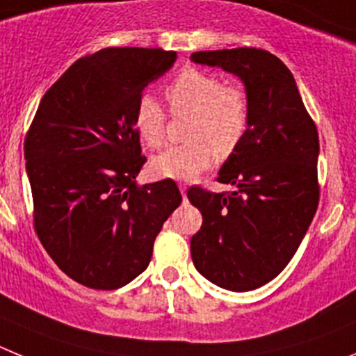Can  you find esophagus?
<instances>
[{
    "instance_id": "34e87169",
    "label": "esophagus",
    "mask_w": 356,
    "mask_h": 356,
    "mask_svg": "<svg viewBox=\"0 0 356 356\" xmlns=\"http://www.w3.org/2000/svg\"><path fill=\"white\" fill-rule=\"evenodd\" d=\"M179 190H181L182 198H184V202H186V190H188V188H186V184H179Z\"/></svg>"
}]
</instances>
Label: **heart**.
Returning <instances> with one entry per match:
<instances>
[{
    "label": "heart",
    "mask_w": 356,
    "mask_h": 356,
    "mask_svg": "<svg viewBox=\"0 0 356 356\" xmlns=\"http://www.w3.org/2000/svg\"><path fill=\"white\" fill-rule=\"evenodd\" d=\"M166 99L175 117H191L186 140L152 159V170L161 177L188 181L204 172L214 156L225 158L238 149L248 129L250 102L241 86L225 85L213 72L186 69L166 86ZM134 129L149 147H161L166 138L165 111L145 94L134 108Z\"/></svg>",
    "instance_id": "b5f03b06"
}]
</instances>
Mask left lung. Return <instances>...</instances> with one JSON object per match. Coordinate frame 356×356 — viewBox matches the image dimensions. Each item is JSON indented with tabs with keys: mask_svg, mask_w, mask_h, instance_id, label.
Instances as JSON below:
<instances>
[{
	"mask_svg": "<svg viewBox=\"0 0 356 356\" xmlns=\"http://www.w3.org/2000/svg\"><path fill=\"white\" fill-rule=\"evenodd\" d=\"M191 62L238 76L250 102L248 129L218 172V181L236 190H188L204 220L191 238V259L218 287L257 289L293 259L318 209V129L275 54L255 47L198 51Z\"/></svg>",
	"mask_w": 356,
	"mask_h": 356,
	"instance_id": "left-lung-1",
	"label": "left lung"
}]
</instances>
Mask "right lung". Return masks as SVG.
Masks as SVG:
<instances>
[{
	"instance_id": "obj_1",
	"label": "right lung",
	"mask_w": 356,
	"mask_h": 356,
	"mask_svg": "<svg viewBox=\"0 0 356 356\" xmlns=\"http://www.w3.org/2000/svg\"><path fill=\"white\" fill-rule=\"evenodd\" d=\"M175 51L108 47L78 60L44 94L24 142L35 230L60 270L118 289L147 270L156 236L181 206L172 179L136 186L147 161L134 108Z\"/></svg>"
}]
</instances>
